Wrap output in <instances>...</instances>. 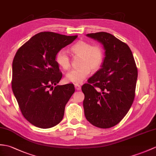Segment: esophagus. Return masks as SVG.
<instances>
[{
  "label": "esophagus",
  "instance_id": "esophagus-1",
  "mask_svg": "<svg viewBox=\"0 0 156 156\" xmlns=\"http://www.w3.org/2000/svg\"><path fill=\"white\" fill-rule=\"evenodd\" d=\"M74 87H75V89L76 90H80L81 89V86L78 84H75Z\"/></svg>",
  "mask_w": 156,
  "mask_h": 156
}]
</instances>
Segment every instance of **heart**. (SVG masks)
<instances>
[{
	"label": "heart",
	"instance_id": "b5f03b06",
	"mask_svg": "<svg viewBox=\"0 0 156 156\" xmlns=\"http://www.w3.org/2000/svg\"><path fill=\"white\" fill-rule=\"evenodd\" d=\"M73 55L81 56L80 67L68 72L65 80L67 82L80 84L88 76L91 70L96 71L104 62V52L102 47L98 44H92L86 41H78L71 46ZM58 65L63 70L66 71L71 67L70 58L64 50H60L56 56Z\"/></svg>",
	"mask_w": 156,
	"mask_h": 156
}]
</instances>
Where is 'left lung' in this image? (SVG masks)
Masks as SVG:
<instances>
[{"mask_svg":"<svg viewBox=\"0 0 156 156\" xmlns=\"http://www.w3.org/2000/svg\"><path fill=\"white\" fill-rule=\"evenodd\" d=\"M102 43L105 58L102 68L82 87L86 118L98 128L118 124L135 98L137 69L129 47L105 32L87 34Z\"/></svg>","mask_w":156,"mask_h":156,"instance_id":"1","label":"left lung"}]
</instances>
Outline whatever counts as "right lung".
Returning <instances> with one entry per match:
<instances>
[{"mask_svg": "<svg viewBox=\"0 0 156 156\" xmlns=\"http://www.w3.org/2000/svg\"><path fill=\"white\" fill-rule=\"evenodd\" d=\"M77 37L41 32L20 46L14 56L12 92L22 114L38 128H50L59 124L75 91L72 84L53 86L62 77L56 54Z\"/></svg>", "mask_w": 156, "mask_h": 156, "instance_id": "add662e5", "label": "right lung"}]
</instances>
